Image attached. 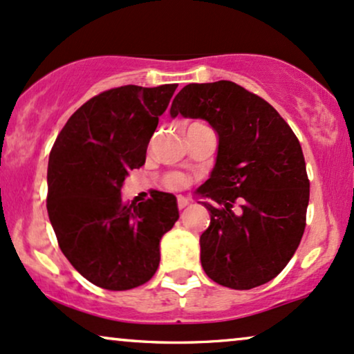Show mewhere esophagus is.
I'll return each mask as SVG.
<instances>
[{"label": "esophagus", "mask_w": 354, "mask_h": 354, "mask_svg": "<svg viewBox=\"0 0 354 354\" xmlns=\"http://www.w3.org/2000/svg\"><path fill=\"white\" fill-rule=\"evenodd\" d=\"M189 203H190L189 200H187L185 197H182V195H180V197H177V207L180 208V210H182V208H185Z\"/></svg>", "instance_id": "esophagus-1"}]
</instances>
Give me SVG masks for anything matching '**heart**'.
Returning a JSON list of instances; mask_svg holds the SVG:
<instances>
[{
	"label": "heart",
	"mask_w": 354,
	"mask_h": 354,
	"mask_svg": "<svg viewBox=\"0 0 354 354\" xmlns=\"http://www.w3.org/2000/svg\"><path fill=\"white\" fill-rule=\"evenodd\" d=\"M165 184H167L169 189L180 190V189H184V187L189 185V177L184 176V174H170V176L167 177V180H165Z\"/></svg>",
	"instance_id": "heart-1"
}]
</instances>
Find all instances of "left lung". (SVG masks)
Returning a JSON list of instances; mask_svg holds the SVG:
<instances>
[{"label":"left lung","instance_id":"1","mask_svg":"<svg viewBox=\"0 0 354 354\" xmlns=\"http://www.w3.org/2000/svg\"><path fill=\"white\" fill-rule=\"evenodd\" d=\"M177 115L205 120L218 136L210 178L197 190L221 205L202 202L210 212L203 270L236 290L272 281L305 230L310 182L297 136L266 100L228 80L185 85L170 106Z\"/></svg>","mask_w":354,"mask_h":354}]
</instances>
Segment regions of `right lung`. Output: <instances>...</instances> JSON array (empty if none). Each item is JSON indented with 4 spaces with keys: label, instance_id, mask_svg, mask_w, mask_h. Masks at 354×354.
<instances>
[{
    "label": "right lung",
    "instance_id": "1",
    "mask_svg": "<svg viewBox=\"0 0 354 354\" xmlns=\"http://www.w3.org/2000/svg\"><path fill=\"white\" fill-rule=\"evenodd\" d=\"M177 85H124L82 104L57 136L47 167V213L64 256L95 286L128 290L154 276L160 239L178 220L177 198H121L129 170L146 160Z\"/></svg>",
    "mask_w": 354,
    "mask_h": 354
}]
</instances>
